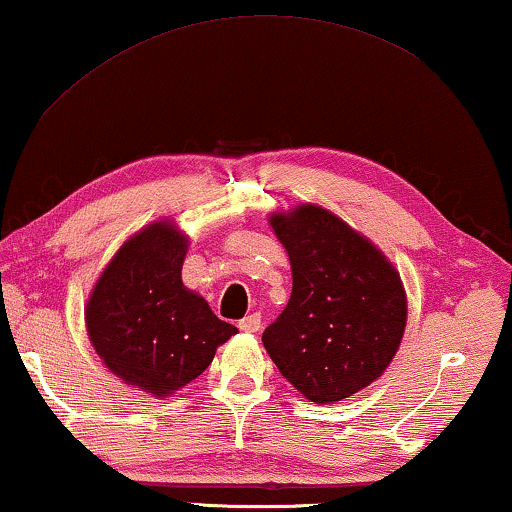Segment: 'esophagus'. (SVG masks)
<instances>
[{
	"instance_id": "1",
	"label": "esophagus",
	"mask_w": 512,
	"mask_h": 512,
	"mask_svg": "<svg viewBox=\"0 0 512 512\" xmlns=\"http://www.w3.org/2000/svg\"><path fill=\"white\" fill-rule=\"evenodd\" d=\"M259 327H262V316H259V314H250V316L239 320V329H241V332L255 334Z\"/></svg>"
}]
</instances>
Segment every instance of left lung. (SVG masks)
<instances>
[{"instance_id":"1","label":"left lung","mask_w":512,"mask_h":512,"mask_svg":"<svg viewBox=\"0 0 512 512\" xmlns=\"http://www.w3.org/2000/svg\"><path fill=\"white\" fill-rule=\"evenodd\" d=\"M268 223L289 255L293 291L264 348L309 402H341L384 375L400 350L409 314L402 277L325 207L302 203Z\"/></svg>"}]
</instances>
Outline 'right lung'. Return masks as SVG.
Here are the masks:
<instances>
[{
	"instance_id": "add662e5",
	"label": "right lung",
	"mask_w": 512,
	"mask_h": 512,
	"mask_svg": "<svg viewBox=\"0 0 512 512\" xmlns=\"http://www.w3.org/2000/svg\"><path fill=\"white\" fill-rule=\"evenodd\" d=\"M187 248L176 221L149 223L121 244L85 302V329L103 366L153 397L194 381L237 334L183 284Z\"/></svg>"
}]
</instances>
